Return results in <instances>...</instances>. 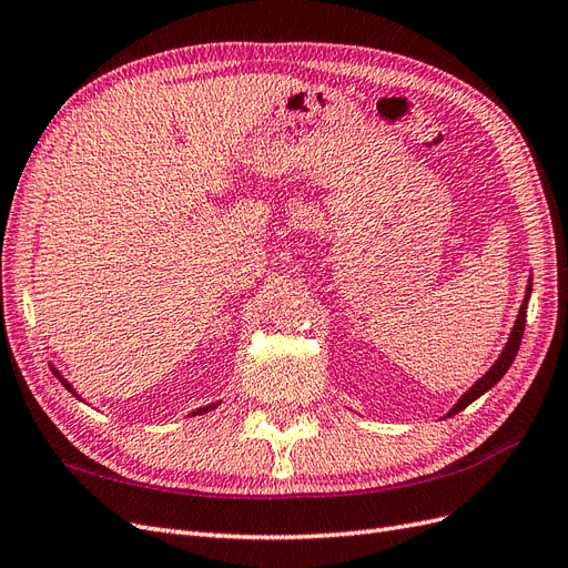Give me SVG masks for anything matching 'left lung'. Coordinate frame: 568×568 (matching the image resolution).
Instances as JSON below:
<instances>
[{
    "instance_id": "left-lung-1",
    "label": "left lung",
    "mask_w": 568,
    "mask_h": 568,
    "mask_svg": "<svg viewBox=\"0 0 568 568\" xmlns=\"http://www.w3.org/2000/svg\"><path fill=\"white\" fill-rule=\"evenodd\" d=\"M526 292H530V285H528ZM526 302H528V295H526V300H524V304H521V308H519V318H517L515 327H511V335H509V339H507V344H505V349H503L500 358L496 361V365H493V368H490L477 384H474V387H471L460 400H457L455 408H453L448 415H455V413L465 410V408L471 404V400H477L481 394H486V392L493 387V384H498V379L509 371V365H511V361H515V356H517V352H519L521 337H524V327H526Z\"/></svg>"
}]
</instances>
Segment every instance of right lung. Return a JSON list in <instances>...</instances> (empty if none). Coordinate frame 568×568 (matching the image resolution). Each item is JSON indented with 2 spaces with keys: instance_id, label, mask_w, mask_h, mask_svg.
Returning <instances> with one entry per match:
<instances>
[{
  "instance_id": "add662e5",
  "label": "right lung",
  "mask_w": 568,
  "mask_h": 568,
  "mask_svg": "<svg viewBox=\"0 0 568 568\" xmlns=\"http://www.w3.org/2000/svg\"><path fill=\"white\" fill-rule=\"evenodd\" d=\"M53 375H57V377H59V379H61V384H63V387H65V389H68V392H72V387H70V384H68V382H65V379H63V377H61V375H59V371H53ZM72 394H75V392H72ZM214 406H216V404H212V406H205V408H197V410H195V413H193V415H200V413H207V410H212V408H214Z\"/></svg>"
}]
</instances>
